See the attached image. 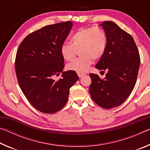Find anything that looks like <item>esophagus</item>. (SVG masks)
I'll list each match as a JSON object with an SVG mask.
<instances>
[{"label": "esophagus", "instance_id": "esophagus-1", "mask_svg": "<svg viewBox=\"0 0 150 150\" xmlns=\"http://www.w3.org/2000/svg\"><path fill=\"white\" fill-rule=\"evenodd\" d=\"M77 75L79 77H82L83 75H86V73H77Z\"/></svg>", "mask_w": 150, "mask_h": 150}]
</instances>
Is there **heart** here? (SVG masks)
Instances as JSON below:
<instances>
[{"label": "heart", "instance_id": "1", "mask_svg": "<svg viewBox=\"0 0 150 150\" xmlns=\"http://www.w3.org/2000/svg\"><path fill=\"white\" fill-rule=\"evenodd\" d=\"M71 43H63L60 53L63 59L71 62L75 57L77 51L81 57L67 65V69L78 73L87 71L93 59H98L105 54L107 46V36L99 27L81 28L71 37Z\"/></svg>", "mask_w": 150, "mask_h": 150}]
</instances>
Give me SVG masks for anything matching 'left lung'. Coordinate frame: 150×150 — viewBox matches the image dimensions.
Here are the masks:
<instances>
[{"instance_id":"8db88e82","label":"left lung","mask_w":150,"mask_h":150,"mask_svg":"<svg viewBox=\"0 0 150 150\" xmlns=\"http://www.w3.org/2000/svg\"><path fill=\"white\" fill-rule=\"evenodd\" d=\"M100 25L107 36V46L95 67L107 73L104 79L91 73L89 93L98 106L110 109L122 105L133 91L140 57L130 34L113 22L105 21Z\"/></svg>"}]
</instances>
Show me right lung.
I'll list each match as a JSON object with an SVG mask.
<instances>
[{
    "label": "right lung",
    "instance_id": "1",
    "mask_svg": "<svg viewBox=\"0 0 150 150\" xmlns=\"http://www.w3.org/2000/svg\"><path fill=\"white\" fill-rule=\"evenodd\" d=\"M72 26L67 21L43 27L28 35L17 50L15 71L19 86L29 103L42 112L60 110L79 79L70 70L62 72L59 80L52 79L65 66L60 47Z\"/></svg>",
    "mask_w": 150,
    "mask_h": 150
}]
</instances>
